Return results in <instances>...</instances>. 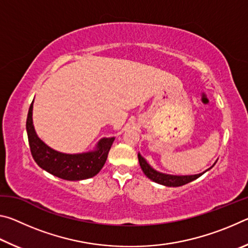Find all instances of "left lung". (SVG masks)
<instances>
[{"mask_svg": "<svg viewBox=\"0 0 248 248\" xmlns=\"http://www.w3.org/2000/svg\"><path fill=\"white\" fill-rule=\"evenodd\" d=\"M138 158H139L140 166H141V169H142V170H143V173L145 174L146 177H149L151 180H153V182H155V183L164 185V186H167V187L183 186V185H186L188 183H190V182H192V180L199 178L201 175L204 174V171H203V173H201V174L186 175V176L163 174V173H159V171L152 169V167H151L148 164V162H146L145 159L141 156L140 153L138 154ZM210 169H211V167H210Z\"/></svg>", "mask_w": 248, "mask_h": 248, "instance_id": "8db88e82", "label": "left lung"}]
</instances>
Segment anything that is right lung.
<instances>
[{
	"mask_svg": "<svg viewBox=\"0 0 248 248\" xmlns=\"http://www.w3.org/2000/svg\"><path fill=\"white\" fill-rule=\"evenodd\" d=\"M32 103L29 107L26 130L29 148L35 162L48 173L65 180H83L97 175L106 162L115 138H104L92 152L65 154L49 148L41 141L32 124Z\"/></svg>",
	"mask_w": 248,
	"mask_h": 248,
	"instance_id": "1",
	"label": "right lung"
}]
</instances>
